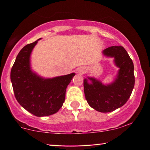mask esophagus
<instances>
[{
    "mask_svg": "<svg viewBox=\"0 0 150 150\" xmlns=\"http://www.w3.org/2000/svg\"><path fill=\"white\" fill-rule=\"evenodd\" d=\"M77 72H78L79 73L82 74V73H84L85 72H86V70H85L84 68L80 67V68H79L78 69H77Z\"/></svg>",
    "mask_w": 150,
    "mask_h": 150,
    "instance_id": "esophagus-1",
    "label": "esophagus"
}]
</instances>
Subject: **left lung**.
Instances as JSON below:
<instances>
[{
	"instance_id": "left-lung-1",
	"label": "left lung",
	"mask_w": 150,
	"mask_h": 150,
	"mask_svg": "<svg viewBox=\"0 0 150 150\" xmlns=\"http://www.w3.org/2000/svg\"><path fill=\"white\" fill-rule=\"evenodd\" d=\"M102 54L113 58L115 66L118 68L114 80L104 84L98 79L87 77L84 79V90L91 107L99 112L107 113L122 107L127 102L133 91L135 77L133 62L122 46L109 47L103 50Z\"/></svg>"
}]
</instances>
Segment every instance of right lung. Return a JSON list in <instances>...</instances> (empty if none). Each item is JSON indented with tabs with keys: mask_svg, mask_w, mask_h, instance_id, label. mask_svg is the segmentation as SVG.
I'll return each instance as SVG.
<instances>
[{
	"mask_svg": "<svg viewBox=\"0 0 150 150\" xmlns=\"http://www.w3.org/2000/svg\"><path fill=\"white\" fill-rule=\"evenodd\" d=\"M26 45L17 55L10 78L15 98L28 112L38 117L57 112L63 105L66 90L75 73L45 78L31 68L30 57L38 41Z\"/></svg>",
	"mask_w": 150,
	"mask_h": 150,
	"instance_id": "right-lung-1",
	"label": "right lung"
}]
</instances>
